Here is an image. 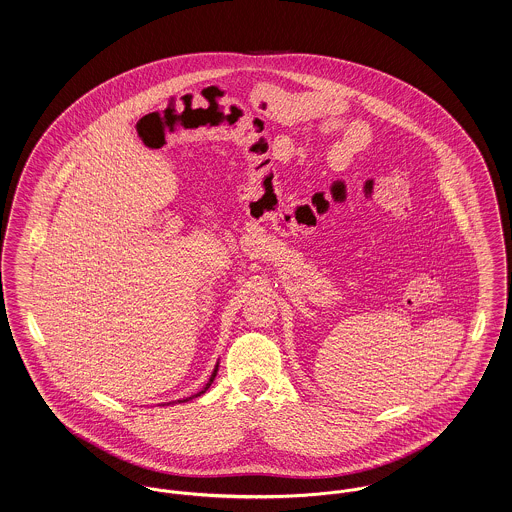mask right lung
<instances>
[{"instance_id": "obj_1", "label": "right lung", "mask_w": 512, "mask_h": 512, "mask_svg": "<svg viewBox=\"0 0 512 512\" xmlns=\"http://www.w3.org/2000/svg\"><path fill=\"white\" fill-rule=\"evenodd\" d=\"M216 374H217V366H216V370H214V374H212V377H210V381H208V383H206V387H204V389H202V391H200V393H198V395H192V397H189V399H194V397H200V395H202V393H206V389H208V387H210V385H212V381H214V379H216ZM189 399H183V401H179V403H185V401H189Z\"/></svg>"}]
</instances>
